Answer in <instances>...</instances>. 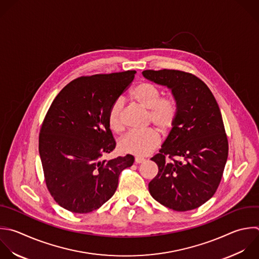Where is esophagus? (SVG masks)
Here are the masks:
<instances>
[{
	"label": "esophagus",
	"mask_w": 259,
	"mask_h": 259,
	"mask_svg": "<svg viewBox=\"0 0 259 259\" xmlns=\"http://www.w3.org/2000/svg\"><path fill=\"white\" fill-rule=\"evenodd\" d=\"M144 161H145V159H144V158H141V157H137V158L135 159L136 164H141V163H143Z\"/></svg>",
	"instance_id": "1"
}]
</instances>
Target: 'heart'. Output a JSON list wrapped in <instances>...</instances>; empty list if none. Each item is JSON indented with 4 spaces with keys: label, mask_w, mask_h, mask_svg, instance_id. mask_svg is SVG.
Masks as SVG:
<instances>
[{
    "label": "heart",
    "mask_w": 259,
    "mask_h": 259,
    "mask_svg": "<svg viewBox=\"0 0 259 259\" xmlns=\"http://www.w3.org/2000/svg\"><path fill=\"white\" fill-rule=\"evenodd\" d=\"M132 97L144 108L150 110L149 118L159 131L166 132L173 125L177 115L176 101L172 97H161V92L155 85L139 84L133 90ZM122 106V101L117 99L108 111V123L114 132H120L123 128ZM159 141L158 134L153 130L132 131L120 140L119 148L124 153L143 157L152 153L159 145Z\"/></svg>",
    "instance_id": "heart-1"
}]
</instances>
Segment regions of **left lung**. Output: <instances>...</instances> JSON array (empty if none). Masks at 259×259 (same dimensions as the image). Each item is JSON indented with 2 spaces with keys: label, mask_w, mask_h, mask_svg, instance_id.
Wrapping results in <instances>:
<instances>
[{
  "label": "left lung",
  "mask_w": 259,
  "mask_h": 259,
  "mask_svg": "<svg viewBox=\"0 0 259 259\" xmlns=\"http://www.w3.org/2000/svg\"><path fill=\"white\" fill-rule=\"evenodd\" d=\"M143 76L167 87L177 115L157 155L159 168L149 183L151 195L178 211L194 209L215 192L228 158V140L219 105L197 77L176 70L144 71Z\"/></svg>",
  "instance_id": "left-lung-1"
}]
</instances>
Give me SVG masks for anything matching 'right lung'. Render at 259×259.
Wrapping results in <instances>:
<instances>
[{"label":"right lung","mask_w":259,"mask_h":259,"mask_svg":"<svg viewBox=\"0 0 259 259\" xmlns=\"http://www.w3.org/2000/svg\"><path fill=\"white\" fill-rule=\"evenodd\" d=\"M136 71L78 78L53 101L39 134L47 186L55 200L75 213L99 208L115 192L132 155L101 160L115 148L108 111L133 82Z\"/></svg>","instance_id":"add662e5"}]
</instances>
